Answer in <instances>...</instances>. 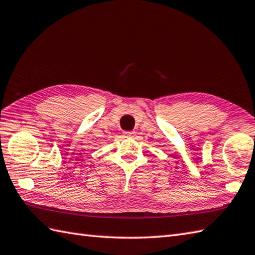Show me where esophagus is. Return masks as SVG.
Masks as SVG:
<instances>
[{
  "instance_id": "34e87169",
  "label": "esophagus",
  "mask_w": 255,
  "mask_h": 255,
  "mask_svg": "<svg viewBox=\"0 0 255 255\" xmlns=\"http://www.w3.org/2000/svg\"><path fill=\"white\" fill-rule=\"evenodd\" d=\"M124 134L126 137H133L134 134H136V131H125Z\"/></svg>"
}]
</instances>
